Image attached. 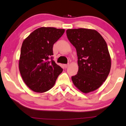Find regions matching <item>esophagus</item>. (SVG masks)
<instances>
[{
  "mask_svg": "<svg viewBox=\"0 0 126 126\" xmlns=\"http://www.w3.org/2000/svg\"><path fill=\"white\" fill-rule=\"evenodd\" d=\"M69 64V63H68V64H64V67L65 68H67L68 67Z\"/></svg>",
  "mask_w": 126,
  "mask_h": 126,
  "instance_id": "obj_1",
  "label": "esophagus"
}]
</instances>
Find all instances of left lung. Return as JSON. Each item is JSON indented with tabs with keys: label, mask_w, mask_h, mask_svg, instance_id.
<instances>
[{
	"label": "left lung",
	"mask_w": 126,
	"mask_h": 126,
	"mask_svg": "<svg viewBox=\"0 0 126 126\" xmlns=\"http://www.w3.org/2000/svg\"><path fill=\"white\" fill-rule=\"evenodd\" d=\"M66 33L78 57L79 71L72 76L73 84L82 93L94 91L106 80L110 70L111 59L106 42L94 30L68 29Z\"/></svg>",
	"instance_id": "left-lung-1"
}]
</instances>
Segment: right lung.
Returning a JSON list of instances; mask_svg holds the SVG:
<instances>
[{
  "mask_svg": "<svg viewBox=\"0 0 126 126\" xmlns=\"http://www.w3.org/2000/svg\"><path fill=\"white\" fill-rule=\"evenodd\" d=\"M64 31L54 27H40L23 41L19 69L23 81L32 91L42 93L49 90L62 72L52 55L53 45Z\"/></svg>",
  "mask_w": 126,
  "mask_h": 126,
  "instance_id": "obj_1",
  "label": "right lung"
}]
</instances>
